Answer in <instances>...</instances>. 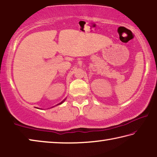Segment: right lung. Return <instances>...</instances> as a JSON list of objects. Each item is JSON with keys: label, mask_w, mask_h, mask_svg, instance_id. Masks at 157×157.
<instances>
[{"label": "right lung", "mask_w": 157, "mask_h": 157, "mask_svg": "<svg viewBox=\"0 0 157 157\" xmlns=\"http://www.w3.org/2000/svg\"><path fill=\"white\" fill-rule=\"evenodd\" d=\"M64 101H65V100H64ZM63 101H62V102H61V103H60V104H62V103H63Z\"/></svg>", "instance_id": "add662e5"}]
</instances>
